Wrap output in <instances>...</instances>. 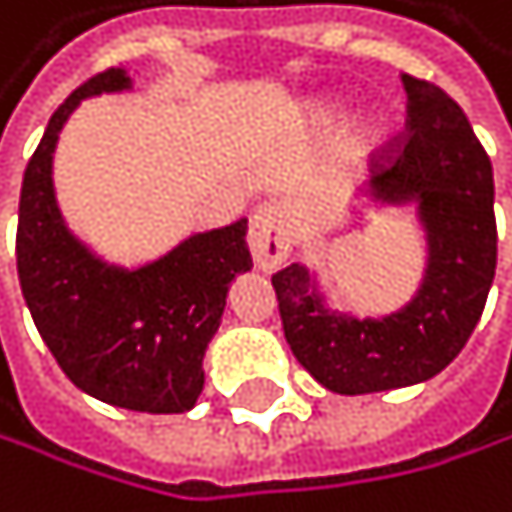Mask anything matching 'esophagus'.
<instances>
[{
  "label": "esophagus",
  "instance_id": "34e87169",
  "mask_svg": "<svg viewBox=\"0 0 512 512\" xmlns=\"http://www.w3.org/2000/svg\"><path fill=\"white\" fill-rule=\"evenodd\" d=\"M248 248L261 270H277L292 251V217L286 204L267 201L251 213Z\"/></svg>",
  "mask_w": 512,
  "mask_h": 512
}]
</instances>
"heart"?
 <instances>
[{"label": "heart", "instance_id": "obj_1", "mask_svg": "<svg viewBox=\"0 0 512 512\" xmlns=\"http://www.w3.org/2000/svg\"><path fill=\"white\" fill-rule=\"evenodd\" d=\"M311 116H314V122L330 125V122L340 119V103H333V100L311 103ZM377 135H381V122H377V119H359L349 131V147L352 150H365V147H371L377 141Z\"/></svg>", "mask_w": 512, "mask_h": 512}]
</instances>
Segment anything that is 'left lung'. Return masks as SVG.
Returning <instances> with one entry per match:
<instances>
[{
    "label": "left lung",
    "mask_w": 512,
    "mask_h": 512,
    "mask_svg": "<svg viewBox=\"0 0 512 512\" xmlns=\"http://www.w3.org/2000/svg\"><path fill=\"white\" fill-rule=\"evenodd\" d=\"M406 135L371 166L374 207L415 204L428 264L412 299L384 318L333 311L305 264L273 273L283 333L321 387L359 396L441 374L482 318L497 267L494 172L475 131L441 87L403 75ZM355 213V210H352Z\"/></svg>",
    "instance_id": "1"
}]
</instances>
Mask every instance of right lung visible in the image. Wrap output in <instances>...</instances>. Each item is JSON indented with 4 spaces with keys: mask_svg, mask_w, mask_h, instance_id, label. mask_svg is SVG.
<instances>
[{
    "mask_svg": "<svg viewBox=\"0 0 512 512\" xmlns=\"http://www.w3.org/2000/svg\"><path fill=\"white\" fill-rule=\"evenodd\" d=\"M119 90H131L128 71H100L49 119L24 169L18 280L43 343L78 390L131 412H188L204 390V352L229 283L251 270L248 220L194 232L141 267L103 261L68 229L53 185L59 135L81 100Z\"/></svg>",
    "mask_w": 512,
    "mask_h": 512,
    "instance_id": "obj_1",
    "label": "right lung"
}]
</instances>
